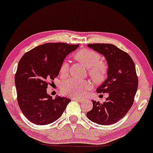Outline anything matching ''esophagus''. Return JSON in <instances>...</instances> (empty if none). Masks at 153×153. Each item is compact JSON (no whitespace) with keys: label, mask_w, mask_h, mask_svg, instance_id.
I'll return each mask as SVG.
<instances>
[{"label":"esophagus","mask_w":153,"mask_h":153,"mask_svg":"<svg viewBox=\"0 0 153 153\" xmlns=\"http://www.w3.org/2000/svg\"><path fill=\"white\" fill-rule=\"evenodd\" d=\"M73 100L79 101V102H83V101L85 100V98H73Z\"/></svg>","instance_id":"obj_1"}]
</instances>
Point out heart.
I'll return each mask as SVG.
<instances>
[{"instance_id":"1","label":"heart","mask_w":153,"mask_h":153,"mask_svg":"<svg viewBox=\"0 0 153 153\" xmlns=\"http://www.w3.org/2000/svg\"><path fill=\"white\" fill-rule=\"evenodd\" d=\"M75 58L89 69V75L95 82L100 83L105 79L108 67L105 63L100 62L101 56L99 53L89 49H82L76 53ZM68 69V62L65 60L61 65L59 73L65 74ZM89 86L90 85L86 81L69 79L62 81L61 90L63 94L67 96L79 97L84 94Z\"/></svg>"}]
</instances>
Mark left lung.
Wrapping results in <instances>:
<instances>
[{"instance_id": "8db88e82", "label": "left lung", "mask_w": 153, "mask_h": 153, "mask_svg": "<svg viewBox=\"0 0 153 153\" xmlns=\"http://www.w3.org/2000/svg\"><path fill=\"white\" fill-rule=\"evenodd\" d=\"M88 46L103 55L108 62V78L96 89L108 93L105 102L92 100V110L86 113L91 122L110 125L117 122L131 108L138 80L134 61L127 53L110 43H93Z\"/></svg>"}]
</instances>
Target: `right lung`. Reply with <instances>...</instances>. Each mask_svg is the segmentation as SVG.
<instances>
[{"label":"right lung","mask_w":153,"mask_h":153,"mask_svg":"<svg viewBox=\"0 0 153 153\" xmlns=\"http://www.w3.org/2000/svg\"><path fill=\"white\" fill-rule=\"evenodd\" d=\"M79 47L65 43L38 45L22 57L15 76L19 108L33 124L46 125L60 117L70 99L47 94L48 81L58 76L61 65Z\"/></svg>","instance_id":"right-lung-1"}]
</instances>
